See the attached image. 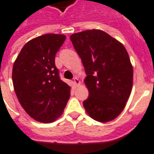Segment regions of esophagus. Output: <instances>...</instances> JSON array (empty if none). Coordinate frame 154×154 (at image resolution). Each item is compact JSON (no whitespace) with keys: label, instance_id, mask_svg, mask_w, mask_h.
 I'll return each mask as SVG.
<instances>
[{"label":"esophagus","instance_id":"1","mask_svg":"<svg viewBox=\"0 0 154 154\" xmlns=\"http://www.w3.org/2000/svg\"><path fill=\"white\" fill-rule=\"evenodd\" d=\"M74 83H75V85H80V81H79V79L77 77H75V78H74Z\"/></svg>","mask_w":154,"mask_h":154}]
</instances>
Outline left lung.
I'll return each instance as SVG.
<instances>
[{
  "mask_svg": "<svg viewBox=\"0 0 154 154\" xmlns=\"http://www.w3.org/2000/svg\"><path fill=\"white\" fill-rule=\"evenodd\" d=\"M81 58L89 96L84 101L86 112L95 121L108 122L126 105L133 86V66L124 45L100 29L70 36Z\"/></svg>",
  "mask_w": 154,
  "mask_h": 154,
  "instance_id": "left-lung-1",
  "label": "left lung"
}]
</instances>
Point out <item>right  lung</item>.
Segmentation results:
<instances>
[{"label": "right lung", "mask_w": 154, "mask_h": 154, "mask_svg": "<svg viewBox=\"0 0 154 154\" xmlns=\"http://www.w3.org/2000/svg\"><path fill=\"white\" fill-rule=\"evenodd\" d=\"M66 38L48 33L32 38L13 65L12 80L18 100L37 122H55L62 115L70 96L71 88L60 79L55 65V56Z\"/></svg>", "instance_id": "obj_1"}]
</instances>
